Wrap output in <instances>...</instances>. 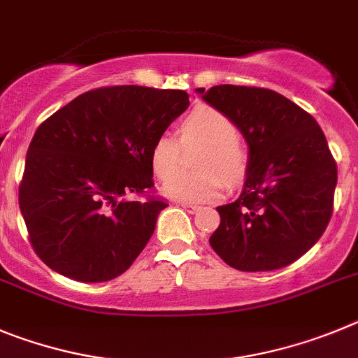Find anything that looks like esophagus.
Masks as SVG:
<instances>
[{
	"label": "esophagus",
	"instance_id": "1",
	"mask_svg": "<svg viewBox=\"0 0 358 358\" xmlns=\"http://www.w3.org/2000/svg\"><path fill=\"white\" fill-rule=\"evenodd\" d=\"M180 207H182L183 210L189 212V214H194V212L199 210V207H196V205H191V203H180Z\"/></svg>",
	"mask_w": 358,
	"mask_h": 358
}]
</instances>
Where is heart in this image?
<instances>
[{
	"label": "heart",
	"mask_w": 358,
	"mask_h": 358,
	"mask_svg": "<svg viewBox=\"0 0 358 358\" xmlns=\"http://www.w3.org/2000/svg\"><path fill=\"white\" fill-rule=\"evenodd\" d=\"M201 145L195 165L198 173H177L164 182L162 192L173 201L208 203L217 199L228 185L244 178L248 169L246 146L239 127L219 108L201 105L183 119L180 141L173 134H160L151 146V167L159 178H166L178 166L179 143Z\"/></svg>",
	"instance_id": "heart-1"
}]
</instances>
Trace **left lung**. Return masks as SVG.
Instances as JSON below:
<instances>
[{"instance_id": "1", "label": "left lung", "mask_w": 358, "mask_h": 358, "mask_svg": "<svg viewBox=\"0 0 358 358\" xmlns=\"http://www.w3.org/2000/svg\"><path fill=\"white\" fill-rule=\"evenodd\" d=\"M234 119L248 143L246 182L234 203L217 207L210 246L239 271H273L314 246L334 210L337 166L308 112L262 87L196 89Z\"/></svg>"}]
</instances>
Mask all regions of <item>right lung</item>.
<instances>
[{
    "label": "right lung",
    "mask_w": 358,
    "mask_h": 358,
    "mask_svg": "<svg viewBox=\"0 0 358 358\" xmlns=\"http://www.w3.org/2000/svg\"><path fill=\"white\" fill-rule=\"evenodd\" d=\"M189 107V94L141 85L83 92L35 131L19 183V208L38 259L78 282L124 273L155 231L164 199L151 146Z\"/></svg>",
    "instance_id": "add662e5"
}]
</instances>
